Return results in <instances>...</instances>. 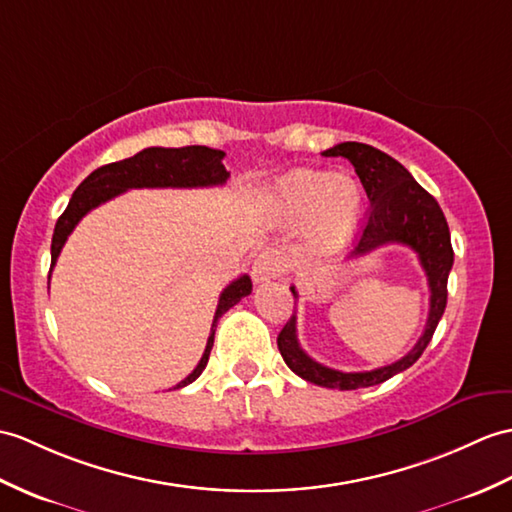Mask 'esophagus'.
I'll return each instance as SVG.
<instances>
[{"label":"esophagus","mask_w":512,"mask_h":512,"mask_svg":"<svg viewBox=\"0 0 512 512\" xmlns=\"http://www.w3.org/2000/svg\"><path fill=\"white\" fill-rule=\"evenodd\" d=\"M285 270V259L277 251H264L253 264V277L257 283H266L277 279Z\"/></svg>","instance_id":"obj_1"}]
</instances>
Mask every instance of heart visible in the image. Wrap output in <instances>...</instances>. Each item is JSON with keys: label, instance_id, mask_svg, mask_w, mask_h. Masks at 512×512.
Here are the masks:
<instances>
[{"label": "heart", "instance_id": "1", "mask_svg": "<svg viewBox=\"0 0 512 512\" xmlns=\"http://www.w3.org/2000/svg\"><path fill=\"white\" fill-rule=\"evenodd\" d=\"M268 209L283 224L312 220L310 242L318 255H331L349 242L364 211L360 185L331 172L294 170L268 192Z\"/></svg>", "mask_w": 512, "mask_h": 512}]
</instances>
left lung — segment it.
Masks as SVG:
<instances>
[{
    "label": "left lung",
    "instance_id": "obj_1",
    "mask_svg": "<svg viewBox=\"0 0 512 512\" xmlns=\"http://www.w3.org/2000/svg\"><path fill=\"white\" fill-rule=\"evenodd\" d=\"M323 157L349 159L355 174L360 176L368 200H371L366 227L362 229L358 248H355V257L371 253L384 244L410 246L419 255L427 275V285H430V314H427L423 336L414 344L412 351L403 355L401 360L375 368V371L342 373L312 360L296 340V312L281 329L277 344L285 364L296 375L303 377L305 382L338 390L368 388L406 371L421 358V353L430 344L447 305V277L451 266H454V248H451L443 209L438 207L432 194H427L414 181L412 174L399 161L373 146L358 144V141H344V144L325 150ZM290 290L294 299H299L294 285Z\"/></svg>",
    "mask_w": 512,
    "mask_h": 512
}]
</instances>
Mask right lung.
<instances>
[{"instance_id":"add662e5","label":"right lung","mask_w":512,"mask_h":512,"mask_svg":"<svg viewBox=\"0 0 512 512\" xmlns=\"http://www.w3.org/2000/svg\"><path fill=\"white\" fill-rule=\"evenodd\" d=\"M224 152L213 150L207 146H185V148H146L137 152L135 157L115 161L109 165H102L95 172H91L85 181L78 185V189L71 196L67 209L63 216L58 218L54 235H52V266L58 255H61L63 246L67 242L69 233L76 229V224L82 220V216L95 207H100L102 202L111 200L115 196L124 194L126 189H139V187H213L227 183L229 172L222 165ZM47 285H50V277H47ZM253 283L251 277L242 275L235 281H231L227 288L222 290L216 316H213L211 334L207 340L205 353L198 362V366L189 373L183 382H178L174 388H183L192 384L194 379L200 377L209 362V353L213 347V336H216L218 318L229 312L235 303H240L244 296L251 294Z\"/></svg>"}]
</instances>
